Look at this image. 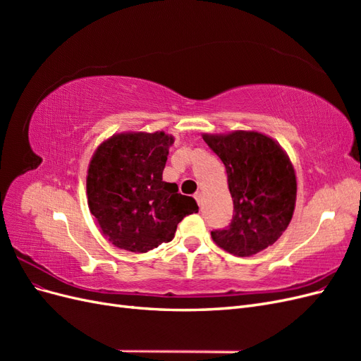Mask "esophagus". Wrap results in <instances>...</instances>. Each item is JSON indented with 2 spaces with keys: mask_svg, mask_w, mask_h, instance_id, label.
Segmentation results:
<instances>
[{
  "mask_svg": "<svg viewBox=\"0 0 361 361\" xmlns=\"http://www.w3.org/2000/svg\"><path fill=\"white\" fill-rule=\"evenodd\" d=\"M194 199H195V202L199 203V206L202 204V192H195L194 194Z\"/></svg>",
  "mask_w": 361,
  "mask_h": 361,
  "instance_id": "esophagus-1",
  "label": "esophagus"
}]
</instances>
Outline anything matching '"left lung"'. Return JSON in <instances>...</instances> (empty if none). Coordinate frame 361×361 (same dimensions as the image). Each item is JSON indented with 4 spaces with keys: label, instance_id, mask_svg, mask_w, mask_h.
Segmentation results:
<instances>
[{
    "label": "left lung",
    "instance_id": "left-lung-1",
    "mask_svg": "<svg viewBox=\"0 0 361 361\" xmlns=\"http://www.w3.org/2000/svg\"><path fill=\"white\" fill-rule=\"evenodd\" d=\"M227 171L233 218L212 231L218 247L245 257L274 244L286 231L297 200V180L289 158L269 137L236 130L228 135H203Z\"/></svg>",
    "mask_w": 361,
    "mask_h": 361
}]
</instances>
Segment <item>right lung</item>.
<instances>
[{
	"label": "right lung",
	"instance_id": "obj_1",
	"mask_svg": "<svg viewBox=\"0 0 361 361\" xmlns=\"http://www.w3.org/2000/svg\"><path fill=\"white\" fill-rule=\"evenodd\" d=\"M173 137L164 133L114 135L99 146L87 176L90 212L118 248L146 253L170 243L185 216L199 211L192 197L162 180Z\"/></svg>",
	"mask_w": 361,
	"mask_h": 361
}]
</instances>
